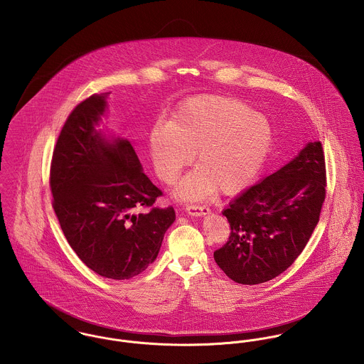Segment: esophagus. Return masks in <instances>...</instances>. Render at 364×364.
<instances>
[{"instance_id":"1","label":"esophagus","mask_w":364,"mask_h":364,"mask_svg":"<svg viewBox=\"0 0 364 364\" xmlns=\"http://www.w3.org/2000/svg\"><path fill=\"white\" fill-rule=\"evenodd\" d=\"M208 206H203V205H188L186 206V213L191 214V215H205L208 214Z\"/></svg>"}]
</instances>
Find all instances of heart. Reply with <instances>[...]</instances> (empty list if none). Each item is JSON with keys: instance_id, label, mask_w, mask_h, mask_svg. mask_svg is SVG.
<instances>
[{"instance_id": "b5f03b06", "label": "heart", "mask_w": 364, "mask_h": 364, "mask_svg": "<svg viewBox=\"0 0 364 364\" xmlns=\"http://www.w3.org/2000/svg\"><path fill=\"white\" fill-rule=\"evenodd\" d=\"M272 124L247 102L220 95L193 97L178 107L169 123H156L149 136L156 176L173 183L198 151L199 166L178 193L200 198L217 188L224 195L245 189L270 153Z\"/></svg>"}]
</instances>
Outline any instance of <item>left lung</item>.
<instances>
[{
	"label": "left lung",
	"instance_id": "left-lung-1",
	"mask_svg": "<svg viewBox=\"0 0 364 364\" xmlns=\"http://www.w3.org/2000/svg\"><path fill=\"white\" fill-rule=\"evenodd\" d=\"M326 168L319 141L235 198L223 211L227 242L214 260L234 282L259 284L283 273L306 248L326 196Z\"/></svg>",
	"mask_w": 364,
	"mask_h": 364
}]
</instances>
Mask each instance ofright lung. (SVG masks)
Wrapping results in <instances>:
<instances>
[{
    "instance_id": "right-lung-1",
    "label": "right lung",
    "mask_w": 364,
    "mask_h": 364,
    "mask_svg": "<svg viewBox=\"0 0 364 364\" xmlns=\"http://www.w3.org/2000/svg\"><path fill=\"white\" fill-rule=\"evenodd\" d=\"M106 94H94L68 114L53 150V208L70 247L107 279H130L153 263L172 206L158 208L164 193L147 178L132 144L107 141L95 130Z\"/></svg>"
}]
</instances>
